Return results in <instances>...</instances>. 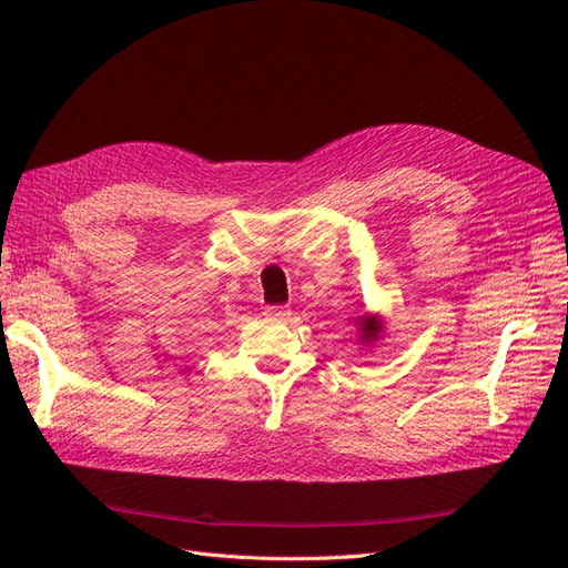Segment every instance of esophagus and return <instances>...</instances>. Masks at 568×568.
<instances>
[{"label": "esophagus", "instance_id": "obj_1", "mask_svg": "<svg viewBox=\"0 0 568 568\" xmlns=\"http://www.w3.org/2000/svg\"><path fill=\"white\" fill-rule=\"evenodd\" d=\"M265 317L272 322H286L291 317V307L286 305H270L265 307Z\"/></svg>", "mask_w": 568, "mask_h": 568}]
</instances>
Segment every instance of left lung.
Segmentation results:
<instances>
[{
  "label": "left lung",
  "instance_id": "left-lung-1",
  "mask_svg": "<svg viewBox=\"0 0 568 568\" xmlns=\"http://www.w3.org/2000/svg\"><path fill=\"white\" fill-rule=\"evenodd\" d=\"M357 329V343H363V346H374L376 341L384 338V317L382 315H357L351 320Z\"/></svg>",
  "mask_w": 568,
  "mask_h": 568
}]
</instances>
